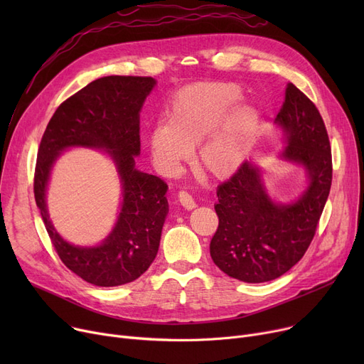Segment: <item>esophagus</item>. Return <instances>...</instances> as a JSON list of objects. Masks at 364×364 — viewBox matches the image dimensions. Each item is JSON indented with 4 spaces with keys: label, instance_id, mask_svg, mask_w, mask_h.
I'll return each mask as SVG.
<instances>
[{
    "label": "esophagus",
    "instance_id": "1",
    "mask_svg": "<svg viewBox=\"0 0 364 364\" xmlns=\"http://www.w3.org/2000/svg\"><path fill=\"white\" fill-rule=\"evenodd\" d=\"M178 200H180V203L183 205V208H186V209H193V208H196V202H195V199L192 198V195H188L187 192H180L178 193Z\"/></svg>",
    "mask_w": 364,
    "mask_h": 364
}]
</instances>
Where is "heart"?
Masks as SVG:
<instances>
[{
  "label": "heart",
  "mask_w": 364,
  "mask_h": 364,
  "mask_svg": "<svg viewBox=\"0 0 364 364\" xmlns=\"http://www.w3.org/2000/svg\"><path fill=\"white\" fill-rule=\"evenodd\" d=\"M235 84L203 82L178 91L168 109V121L149 132L153 162L164 176L176 174L192 149L195 166L211 178H227L246 161L261 125L257 107L239 103Z\"/></svg>",
  "instance_id": "heart-1"
}]
</instances>
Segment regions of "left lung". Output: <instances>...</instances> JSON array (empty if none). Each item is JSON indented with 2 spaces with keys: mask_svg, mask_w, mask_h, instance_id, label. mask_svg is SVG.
Wrapping results in <instances>:
<instances>
[{
  "mask_svg": "<svg viewBox=\"0 0 364 364\" xmlns=\"http://www.w3.org/2000/svg\"><path fill=\"white\" fill-rule=\"evenodd\" d=\"M286 147L280 158L302 165L309 186L291 203L267 195L261 169L251 161L217 188L218 228L209 245L221 272L246 283L270 282L304 257L328 200L332 155L326 127L314 103L292 82L276 117Z\"/></svg>",
  "mask_w": 364,
  "mask_h": 364,
  "instance_id": "8db88e82",
  "label": "left lung"
}]
</instances>
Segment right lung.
<instances>
[{"label":"right lung","instance_id":"right-lung-1","mask_svg":"<svg viewBox=\"0 0 364 364\" xmlns=\"http://www.w3.org/2000/svg\"><path fill=\"white\" fill-rule=\"evenodd\" d=\"M156 81L150 76H105L65 100L50 119L38 149L33 193L57 255L76 276L95 286L139 279L155 259L168 214V186L136 169L140 155V110ZM69 146L105 148L117 165L123 203L112 233L97 247H76L55 232L45 192L49 172Z\"/></svg>","mask_w":364,"mask_h":364}]
</instances>
